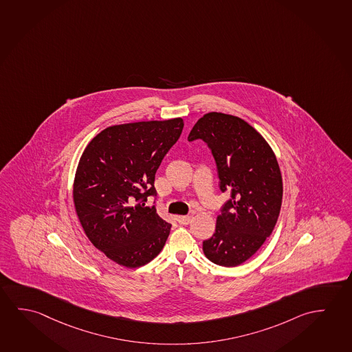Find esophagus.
Segmentation results:
<instances>
[{"label": "esophagus", "instance_id": "obj_1", "mask_svg": "<svg viewBox=\"0 0 352 352\" xmlns=\"http://www.w3.org/2000/svg\"><path fill=\"white\" fill-rule=\"evenodd\" d=\"M192 218L190 217H177V221L181 225H188L190 223Z\"/></svg>", "mask_w": 352, "mask_h": 352}]
</instances>
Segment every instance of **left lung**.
Segmentation results:
<instances>
[{"mask_svg": "<svg viewBox=\"0 0 352 352\" xmlns=\"http://www.w3.org/2000/svg\"><path fill=\"white\" fill-rule=\"evenodd\" d=\"M195 140L207 143L220 190L231 195L203 252L218 265L237 267L261 248L278 221L283 201L279 164L262 134L232 115L206 113L188 135L190 142Z\"/></svg>", "mask_w": 352, "mask_h": 352, "instance_id": "8db88e82", "label": "left lung"}]
</instances>
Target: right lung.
<instances>
[{
  "label": "right lung",
  "instance_id": "add662e5",
  "mask_svg": "<svg viewBox=\"0 0 352 352\" xmlns=\"http://www.w3.org/2000/svg\"><path fill=\"white\" fill-rule=\"evenodd\" d=\"M184 129L182 118L116 124L90 140L79 159L73 201L90 242L126 268L162 252L171 225L146 207L155 173Z\"/></svg>",
  "mask_w": 352,
  "mask_h": 352
}]
</instances>
